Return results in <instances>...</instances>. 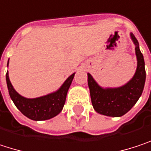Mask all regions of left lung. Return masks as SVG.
<instances>
[{
	"label": "left lung",
	"instance_id": "obj_1",
	"mask_svg": "<svg viewBox=\"0 0 151 151\" xmlns=\"http://www.w3.org/2000/svg\"><path fill=\"white\" fill-rule=\"evenodd\" d=\"M130 36L136 45L137 68L133 78L128 83L119 88H104L96 83L90 74H88L91 103L99 114L115 117L122 116L136 104L142 93L146 78L143 55L135 35L130 34Z\"/></svg>",
	"mask_w": 151,
	"mask_h": 151
}]
</instances>
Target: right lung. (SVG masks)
Segmentation results:
<instances>
[{
	"label": "right lung",
	"instance_id": "1",
	"mask_svg": "<svg viewBox=\"0 0 151 151\" xmlns=\"http://www.w3.org/2000/svg\"><path fill=\"white\" fill-rule=\"evenodd\" d=\"M74 76L75 73L67 79L57 91L33 99L25 98L14 90L10 83L8 72L6 74V81L10 97L17 109L31 120L43 121L57 116L62 111L65 104L68 90L73 81Z\"/></svg>",
	"mask_w": 151,
	"mask_h": 151
}]
</instances>
